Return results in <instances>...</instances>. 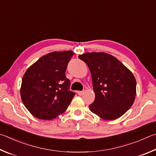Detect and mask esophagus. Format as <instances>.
I'll list each match as a JSON object with an SVG mask.
<instances>
[{
    "label": "esophagus",
    "instance_id": "34e87169",
    "mask_svg": "<svg viewBox=\"0 0 156 156\" xmlns=\"http://www.w3.org/2000/svg\"><path fill=\"white\" fill-rule=\"evenodd\" d=\"M84 93V91L83 90H82V91H78V94L79 95H82Z\"/></svg>",
    "mask_w": 156,
    "mask_h": 156
}]
</instances>
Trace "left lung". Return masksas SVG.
Instances as JSON below:
<instances>
[{
	"mask_svg": "<svg viewBox=\"0 0 156 156\" xmlns=\"http://www.w3.org/2000/svg\"><path fill=\"white\" fill-rule=\"evenodd\" d=\"M89 67L95 98L89 109L106 120L120 117L134 103L136 81L133 73L114 56L105 52L78 56Z\"/></svg>",
	"mask_w": 156,
	"mask_h": 156,
	"instance_id": "1",
	"label": "left lung"
}]
</instances>
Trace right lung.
<instances>
[{"mask_svg": "<svg viewBox=\"0 0 156 156\" xmlns=\"http://www.w3.org/2000/svg\"><path fill=\"white\" fill-rule=\"evenodd\" d=\"M72 51L44 55L25 72L20 95L24 105L34 117L50 120L67 110L76 93L70 90L66 71Z\"/></svg>", "mask_w": 156, "mask_h": 156, "instance_id": "obj_1", "label": "right lung"}]
</instances>
